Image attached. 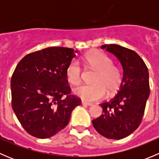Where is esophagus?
Returning a JSON list of instances; mask_svg holds the SVG:
<instances>
[{
	"instance_id": "obj_1",
	"label": "esophagus",
	"mask_w": 159,
	"mask_h": 159,
	"mask_svg": "<svg viewBox=\"0 0 159 159\" xmlns=\"http://www.w3.org/2000/svg\"><path fill=\"white\" fill-rule=\"evenodd\" d=\"M81 105H86V106H91V105H92V104H91V103H87V102H81Z\"/></svg>"
}]
</instances>
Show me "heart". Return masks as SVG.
I'll use <instances>...</instances> for the list:
<instances>
[{"mask_svg": "<svg viewBox=\"0 0 159 159\" xmlns=\"http://www.w3.org/2000/svg\"><path fill=\"white\" fill-rule=\"evenodd\" d=\"M88 65L97 70L93 80V84H84L74 89L75 95L87 102H96L104 98L108 94L115 92L119 87L121 73L107 54L102 51H94L84 57ZM66 78L72 85H78L81 81L82 70L79 62L72 60L66 68Z\"/></svg>", "mask_w": 159, "mask_h": 159, "instance_id": "b5f03b06", "label": "heart"}]
</instances>
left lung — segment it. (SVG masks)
I'll return each instance as SVG.
<instances>
[{
    "label": "left lung",
    "mask_w": 159,
    "mask_h": 159,
    "mask_svg": "<svg viewBox=\"0 0 159 159\" xmlns=\"http://www.w3.org/2000/svg\"><path fill=\"white\" fill-rule=\"evenodd\" d=\"M101 48L118 58L123 76L118 93L110 101L100 104L103 112L92 124L102 136L118 140L131 134L142 121L150 94L148 70L132 50L118 44H104Z\"/></svg>",
    "instance_id": "obj_1"
}]
</instances>
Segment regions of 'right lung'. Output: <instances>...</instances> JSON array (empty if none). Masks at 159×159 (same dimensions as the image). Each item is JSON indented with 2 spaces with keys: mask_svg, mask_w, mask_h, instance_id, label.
I'll return each mask as SVG.
<instances>
[{
  "mask_svg": "<svg viewBox=\"0 0 159 159\" xmlns=\"http://www.w3.org/2000/svg\"><path fill=\"white\" fill-rule=\"evenodd\" d=\"M77 52L51 47L27 54L17 64L11 81L12 108L30 135H54L66 127L72 111L81 105V99L70 94L66 78L67 67Z\"/></svg>",
  "mask_w": 159,
  "mask_h": 159,
  "instance_id": "add662e5",
  "label": "right lung"
}]
</instances>
